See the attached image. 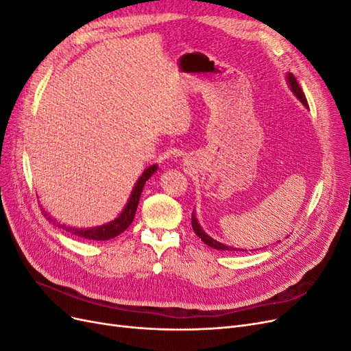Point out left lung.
Returning <instances> with one entry per match:
<instances>
[{"mask_svg": "<svg viewBox=\"0 0 351 351\" xmlns=\"http://www.w3.org/2000/svg\"><path fill=\"white\" fill-rule=\"evenodd\" d=\"M285 79H287V83H289V88H290V90L293 92L294 97H295L297 99H299V101L304 105L306 108H309V105H307L304 93H303L302 88L299 86V83H297V80H295V77L293 76V74H291V73H287ZM192 227H193V230H195V232H196V236H197L199 239H202V241H204L205 244H208L209 247H214V249H217V250H228V252H237V250H240V249H236V247L227 246V244L219 243V241L212 239L210 236H208L206 232L204 231V228H202L200 224H199V221H197V218H196V210L192 212ZM241 250H243V249H241ZM243 252H246V250H243Z\"/></svg>", "mask_w": 351, "mask_h": 351, "instance_id": "obj_1", "label": "left lung"}]
</instances>
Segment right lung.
Listing matches in <instances>:
<instances>
[{
    "label": "right lung",
    "instance_id": "right-lung-1",
    "mask_svg": "<svg viewBox=\"0 0 351 351\" xmlns=\"http://www.w3.org/2000/svg\"><path fill=\"white\" fill-rule=\"evenodd\" d=\"M156 169H158L156 164L147 167L145 169L142 176L137 178V182H136V184L132 190V195H130L129 200H127V204H125L124 209L121 210V214H119V217H117L115 219L107 222V224H102V226H98V227H90V228H76V227L61 224V222H58L54 217H51L45 209H42V210H44L47 219L51 222L52 226L66 230L67 232H71V234H74V236H79V237H83L86 240H97V241L114 239L119 234H121V232L133 222L137 205H139V200H141L142 190L145 187V183L152 177V174L156 171Z\"/></svg>",
    "mask_w": 351,
    "mask_h": 351
}]
</instances>
